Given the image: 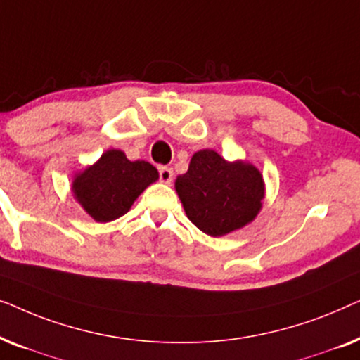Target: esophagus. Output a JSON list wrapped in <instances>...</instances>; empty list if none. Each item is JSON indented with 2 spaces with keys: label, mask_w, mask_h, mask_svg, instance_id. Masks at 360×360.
<instances>
[{
  "label": "esophagus",
  "mask_w": 360,
  "mask_h": 360,
  "mask_svg": "<svg viewBox=\"0 0 360 360\" xmlns=\"http://www.w3.org/2000/svg\"><path fill=\"white\" fill-rule=\"evenodd\" d=\"M159 176H160V181H164V184H170L172 179H174V170H172L170 167L160 165L159 167Z\"/></svg>",
  "instance_id": "1"
}]
</instances>
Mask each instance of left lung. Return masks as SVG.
<instances>
[{"mask_svg":"<svg viewBox=\"0 0 360 360\" xmlns=\"http://www.w3.org/2000/svg\"><path fill=\"white\" fill-rule=\"evenodd\" d=\"M175 190L188 219L213 238L254 221L265 195L262 175L252 164L228 162L211 149L193 154L188 172L176 176Z\"/></svg>","mask_w":360,"mask_h":360,"instance_id":"left-lung-1","label":"left lung"}]
</instances>
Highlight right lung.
<instances>
[{"mask_svg":"<svg viewBox=\"0 0 360 360\" xmlns=\"http://www.w3.org/2000/svg\"><path fill=\"white\" fill-rule=\"evenodd\" d=\"M155 180L159 172L149 162H131L122 150L110 149L75 176L72 191L93 219L108 223L126 214L137 196Z\"/></svg>","mask_w":360,"mask_h":360,"instance_id":"right-lung-1","label":"right lung"}]
</instances>
